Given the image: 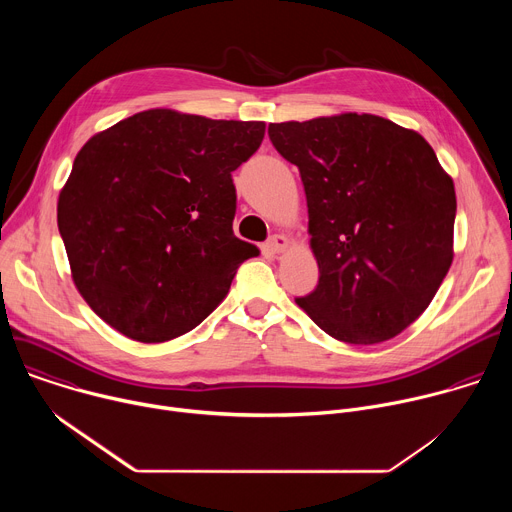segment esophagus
<instances>
[{"mask_svg": "<svg viewBox=\"0 0 512 512\" xmlns=\"http://www.w3.org/2000/svg\"><path fill=\"white\" fill-rule=\"evenodd\" d=\"M265 247H267V251L273 253V255H275V253H281V251L287 247V237H283V235H273V237L267 239Z\"/></svg>", "mask_w": 512, "mask_h": 512, "instance_id": "esophagus-1", "label": "esophagus"}]
</instances>
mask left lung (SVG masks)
<instances>
[{
    "label": "left lung",
    "mask_w": 512,
    "mask_h": 512,
    "mask_svg": "<svg viewBox=\"0 0 512 512\" xmlns=\"http://www.w3.org/2000/svg\"><path fill=\"white\" fill-rule=\"evenodd\" d=\"M298 166L320 277L296 304L332 338L377 344L413 324L454 259L456 190L431 145L369 113L269 123Z\"/></svg>",
    "instance_id": "left-lung-1"
}]
</instances>
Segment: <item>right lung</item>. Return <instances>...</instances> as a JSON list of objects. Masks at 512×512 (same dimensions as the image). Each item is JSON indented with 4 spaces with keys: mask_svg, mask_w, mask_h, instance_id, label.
I'll use <instances>...</instances> for the list:
<instances>
[{
    "mask_svg": "<svg viewBox=\"0 0 512 512\" xmlns=\"http://www.w3.org/2000/svg\"><path fill=\"white\" fill-rule=\"evenodd\" d=\"M263 121L150 109L91 137L58 198L72 279L109 326L139 342L196 328L259 249L233 233V172Z\"/></svg>",
    "mask_w": 512,
    "mask_h": 512,
    "instance_id": "obj_1",
    "label": "right lung"
}]
</instances>
